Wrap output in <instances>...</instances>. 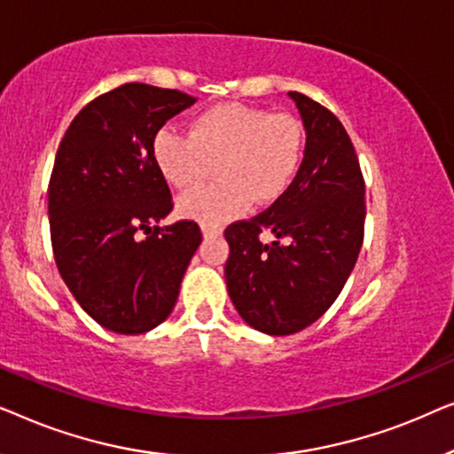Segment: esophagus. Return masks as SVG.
<instances>
[{"instance_id":"obj_1","label":"esophagus","mask_w":454,"mask_h":454,"mask_svg":"<svg viewBox=\"0 0 454 454\" xmlns=\"http://www.w3.org/2000/svg\"><path fill=\"white\" fill-rule=\"evenodd\" d=\"M223 229L221 225H213V223H202V235L204 238H216V235H221Z\"/></svg>"}]
</instances>
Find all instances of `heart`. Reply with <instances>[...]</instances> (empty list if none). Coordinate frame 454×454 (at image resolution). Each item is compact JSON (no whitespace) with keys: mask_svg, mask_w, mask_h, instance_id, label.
<instances>
[{"mask_svg":"<svg viewBox=\"0 0 454 454\" xmlns=\"http://www.w3.org/2000/svg\"><path fill=\"white\" fill-rule=\"evenodd\" d=\"M303 154V128L294 115L246 105H216L194 117L190 134L159 129L153 159L163 179L184 190L202 184L215 167L219 182L177 200L190 219L219 223L270 204L294 182Z\"/></svg>","mask_w":454,"mask_h":454,"instance_id":"1","label":"heart"}]
</instances>
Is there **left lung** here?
Masks as SVG:
<instances>
[{"instance_id":"1","label":"left lung","mask_w":454,"mask_h":454,"mask_svg":"<svg viewBox=\"0 0 454 454\" xmlns=\"http://www.w3.org/2000/svg\"><path fill=\"white\" fill-rule=\"evenodd\" d=\"M287 95L306 129L300 171L269 210L225 231L229 297L244 322L272 337L303 331L333 306L365 223L362 169L343 123L309 97Z\"/></svg>"}]
</instances>
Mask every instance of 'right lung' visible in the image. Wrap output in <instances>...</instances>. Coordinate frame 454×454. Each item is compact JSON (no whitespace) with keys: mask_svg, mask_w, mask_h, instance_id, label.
<instances>
[{"mask_svg":"<svg viewBox=\"0 0 454 454\" xmlns=\"http://www.w3.org/2000/svg\"><path fill=\"white\" fill-rule=\"evenodd\" d=\"M194 103L179 90L123 84L74 117L55 154V264L84 312L107 331L145 334L169 318L202 241L194 221L159 225L173 202L153 159L159 129Z\"/></svg>","mask_w":454,"mask_h":454,"instance_id":"add662e5","label":"right lung"}]
</instances>
